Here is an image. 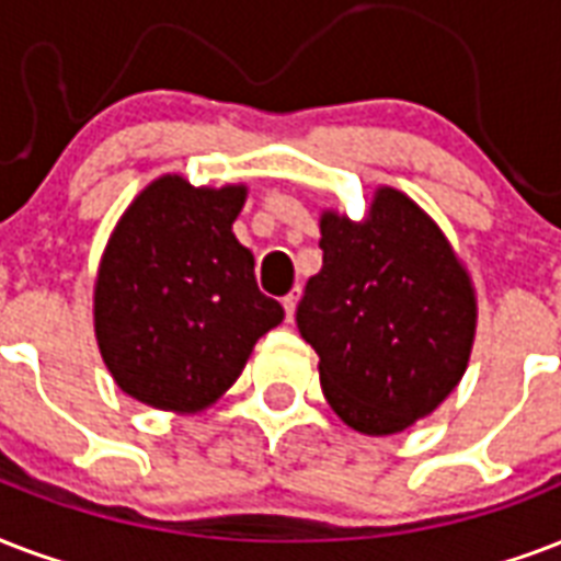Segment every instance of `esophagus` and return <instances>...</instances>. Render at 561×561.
I'll return each mask as SVG.
<instances>
[{
    "label": "esophagus",
    "instance_id": "obj_1",
    "mask_svg": "<svg viewBox=\"0 0 561 561\" xmlns=\"http://www.w3.org/2000/svg\"><path fill=\"white\" fill-rule=\"evenodd\" d=\"M298 298H301V293L295 289V293H289L284 298V310H286V321L295 319V307H298Z\"/></svg>",
    "mask_w": 561,
    "mask_h": 561
}]
</instances>
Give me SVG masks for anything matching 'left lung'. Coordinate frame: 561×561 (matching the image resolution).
Segmentation results:
<instances>
[{
	"label": "left lung",
	"instance_id": "1",
	"mask_svg": "<svg viewBox=\"0 0 561 561\" xmlns=\"http://www.w3.org/2000/svg\"><path fill=\"white\" fill-rule=\"evenodd\" d=\"M321 272L295 321L324 398L348 427L392 436L430 415L468 368L477 298L438 225L392 186L368 219L321 213Z\"/></svg>",
	"mask_w": 561,
	"mask_h": 561
}]
</instances>
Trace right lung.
<instances>
[{"instance_id": "1", "label": "right lung", "mask_w": 561, "mask_h": 561, "mask_svg": "<svg viewBox=\"0 0 561 561\" xmlns=\"http://www.w3.org/2000/svg\"><path fill=\"white\" fill-rule=\"evenodd\" d=\"M242 204V184L163 175L116 221L95 277V340L116 386L140 403L181 415L210 407L284 321L231 231Z\"/></svg>"}]
</instances>
